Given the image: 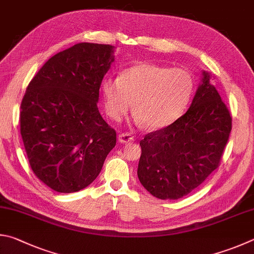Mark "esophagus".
Returning <instances> with one entry per match:
<instances>
[{
	"label": "esophagus",
	"instance_id": "obj_1",
	"mask_svg": "<svg viewBox=\"0 0 254 254\" xmlns=\"http://www.w3.org/2000/svg\"><path fill=\"white\" fill-rule=\"evenodd\" d=\"M134 141V136L131 134H127V133H122V134L119 135V142L120 143H128Z\"/></svg>",
	"mask_w": 254,
	"mask_h": 254
}]
</instances>
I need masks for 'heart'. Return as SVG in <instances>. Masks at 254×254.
<instances>
[{"instance_id":"1","label":"heart","mask_w":254,"mask_h":254,"mask_svg":"<svg viewBox=\"0 0 254 254\" xmlns=\"http://www.w3.org/2000/svg\"><path fill=\"white\" fill-rule=\"evenodd\" d=\"M193 90L194 80L186 68L152 63L128 67L120 79L107 77L101 87L110 118L119 121L133 105L135 123H147L151 130H161L177 121L190 102Z\"/></svg>"}]
</instances>
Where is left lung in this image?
Here are the masks:
<instances>
[{"label":"left lung","instance_id":"obj_1","mask_svg":"<svg viewBox=\"0 0 254 254\" xmlns=\"http://www.w3.org/2000/svg\"><path fill=\"white\" fill-rule=\"evenodd\" d=\"M210 80L211 73L202 71L188 111L140 142L137 177L158 199L178 200L189 194L219 167L232 119Z\"/></svg>","mask_w":254,"mask_h":254}]
</instances>
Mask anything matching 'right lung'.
Segmentation results:
<instances>
[{"label":"right lung","instance_id":"right-lung-1","mask_svg":"<svg viewBox=\"0 0 254 254\" xmlns=\"http://www.w3.org/2000/svg\"><path fill=\"white\" fill-rule=\"evenodd\" d=\"M109 44L79 43L51 58L27 86L21 103V135L40 181L60 193L94 181L117 143L101 117L99 90L114 62Z\"/></svg>","mask_w":254,"mask_h":254}]
</instances>
